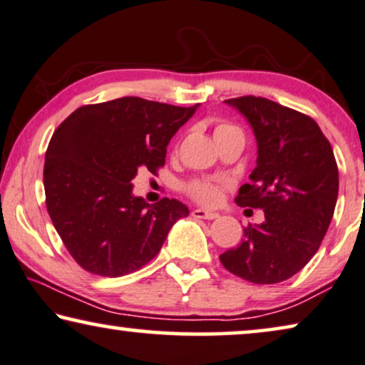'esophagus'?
<instances>
[{
	"label": "esophagus",
	"instance_id": "1",
	"mask_svg": "<svg viewBox=\"0 0 365 365\" xmlns=\"http://www.w3.org/2000/svg\"><path fill=\"white\" fill-rule=\"evenodd\" d=\"M192 216L193 217H198V220H216L217 213H215V211H210V210H203V208H197L192 211Z\"/></svg>",
	"mask_w": 365,
	"mask_h": 365
}]
</instances>
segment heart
Returning <instances> with one entry per match:
<instances>
[{"mask_svg": "<svg viewBox=\"0 0 365 365\" xmlns=\"http://www.w3.org/2000/svg\"><path fill=\"white\" fill-rule=\"evenodd\" d=\"M227 129H236L235 126H231V124H226V123H221L217 124L216 129H215V134L221 133V130H227ZM187 192L190 193V197H193L200 203H205V205H215L217 200H220V195H221V187L215 182H201V180H195L192 183L187 185Z\"/></svg>", "mask_w": 365, "mask_h": 365, "instance_id": "heart-1", "label": "heart"}]
</instances>
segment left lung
<instances>
[{"mask_svg": "<svg viewBox=\"0 0 365 365\" xmlns=\"http://www.w3.org/2000/svg\"><path fill=\"white\" fill-rule=\"evenodd\" d=\"M226 103L246 116L257 139V167L236 203L264 210L265 221L249 225L241 244L220 260L252 284H279L322 246L338 200V164L329 140L307 114L252 95Z\"/></svg>", "mask_w": 365, "mask_h": 365, "instance_id": "8db88e82", "label": "left lung"}]
</instances>
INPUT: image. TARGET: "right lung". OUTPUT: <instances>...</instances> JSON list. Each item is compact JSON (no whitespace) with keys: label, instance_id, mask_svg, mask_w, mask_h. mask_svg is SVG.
I'll list each match as a JSON object with an SVG mask.
<instances>
[{"label":"right lung","instance_id":"obj_1","mask_svg":"<svg viewBox=\"0 0 365 365\" xmlns=\"http://www.w3.org/2000/svg\"><path fill=\"white\" fill-rule=\"evenodd\" d=\"M195 106L138 96L85 105L56 129L46 152L48 216L81 269L103 277L139 270L188 215L175 198L149 205L133 195L139 168L157 173L173 134Z\"/></svg>","mask_w":365,"mask_h":365}]
</instances>
